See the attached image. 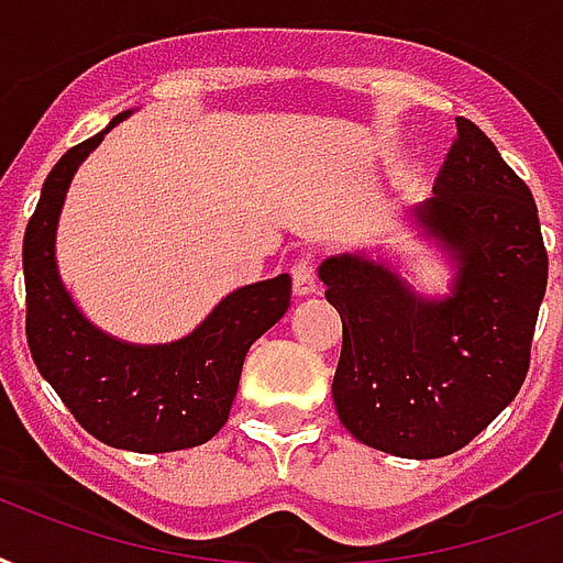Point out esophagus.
<instances>
[{"label":"esophagus","mask_w":563,"mask_h":563,"mask_svg":"<svg viewBox=\"0 0 563 563\" xmlns=\"http://www.w3.org/2000/svg\"><path fill=\"white\" fill-rule=\"evenodd\" d=\"M290 282H294L296 296H308L317 290V276H313V261L299 258L290 264Z\"/></svg>","instance_id":"obj_1"}]
</instances>
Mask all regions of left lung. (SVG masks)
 <instances>
[{"mask_svg":"<svg viewBox=\"0 0 563 563\" xmlns=\"http://www.w3.org/2000/svg\"><path fill=\"white\" fill-rule=\"evenodd\" d=\"M417 225L459 255L455 294L413 296L364 255L322 261L343 322L331 396L352 438L399 459H443L496 420L526 382L547 294L538 205L467 117Z\"/></svg>","mask_w":563,"mask_h":563,"instance_id":"1","label":"left lung"}]
</instances>
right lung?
<instances>
[{"mask_svg": "<svg viewBox=\"0 0 563 563\" xmlns=\"http://www.w3.org/2000/svg\"><path fill=\"white\" fill-rule=\"evenodd\" d=\"M102 134L64 152L25 225V341L41 376L96 440L146 455L199 446L229 420L250 346L285 317L290 276L234 290L169 346H125L96 331L58 282L55 225L69 178Z\"/></svg>", "mask_w": 563, "mask_h": 563, "instance_id": "right-lung-1", "label": "right lung"}]
</instances>
